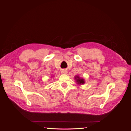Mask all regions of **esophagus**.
<instances>
[{
	"mask_svg": "<svg viewBox=\"0 0 131 131\" xmlns=\"http://www.w3.org/2000/svg\"><path fill=\"white\" fill-rule=\"evenodd\" d=\"M61 73H62V74H67V70H62V72H61Z\"/></svg>",
	"mask_w": 131,
	"mask_h": 131,
	"instance_id": "1",
	"label": "esophagus"
}]
</instances>
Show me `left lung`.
Instances as JSON below:
<instances>
[{
	"label": "left lung",
	"mask_w": 131,
	"mask_h": 131,
	"mask_svg": "<svg viewBox=\"0 0 131 131\" xmlns=\"http://www.w3.org/2000/svg\"><path fill=\"white\" fill-rule=\"evenodd\" d=\"M75 79L76 80L77 84L79 85H82L85 83V80L84 79H83L82 78H80L79 76H76L75 77Z\"/></svg>",
	"instance_id": "left-lung-1"
}]
</instances>
